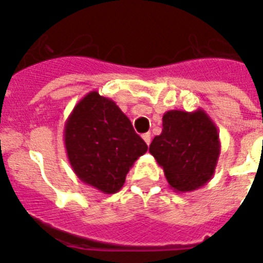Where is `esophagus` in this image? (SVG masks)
<instances>
[{
  "label": "esophagus",
  "instance_id": "1",
  "mask_svg": "<svg viewBox=\"0 0 263 263\" xmlns=\"http://www.w3.org/2000/svg\"><path fill=\"white\" fill-rule=\"evenodd\" d=\"M151 139H152V136H151L149 132H147V134L143 135V140L145 141V144H147V145L151 144Z\"/></svg>",
  "mask_w": 263,
  "mask_h": 263
}]
</instances>
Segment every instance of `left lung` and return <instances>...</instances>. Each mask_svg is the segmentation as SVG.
<instances>
[{
    "instance_id": "1",
    "label": "left lung",
    "mask_w": 263,
    "mask_h": 263,
    "mask_svg": "<svg viewBox=\"0 0 263 263\" xmlns=\"http://www.w3.org/2000/svg\"><path fill=\"white\" fill-rule=\"evenodd\" d=\"M149 154L163 168L171 189L196 191L213 177L221 154L220 132L202 108L171 109L163 115V131L151 143Z\"/></svg>"
}]
</instances>
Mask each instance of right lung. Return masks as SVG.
I'll use <instances>...</instances> for the list:
<instances>
[{
    "label": "right lung",
    "mask_w": 263,
    "mask_h": 263,
    "mask_svg": "<svg viewBox=\"0 0 263 263\" xmlns=\"http://www.w3.org/2000/svg\"><path fill=\"white\" fill-rule=\"evenodd\" d=\"M63 139L78 179L106 195L123 188L134 163L148 149L122 109L98 91L75 104L66 120Z\"/></svg>",
    "instance_id": "obj_1"
}]
</instances>
